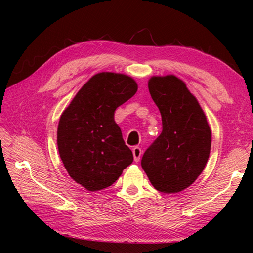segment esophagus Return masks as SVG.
Here are the masks:
<instances>
[{"label":"esophagus","mask_w":253,"mask_h":253,"mask_svg":"<svg viewBox=\"0 0 253 253\" xmlns=\"http://www.w3.org/2000/svg\"><path fill=\"white\" fill-rule=\"evenodd\" d=\"M142 148L138 146H135L132 148V155H134V160L135 162H138L140 160V156H142Z\"/></svg>","instance_id":"1"}]
</instances>
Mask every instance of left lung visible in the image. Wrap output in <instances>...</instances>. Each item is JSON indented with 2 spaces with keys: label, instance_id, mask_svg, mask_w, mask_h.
<instances>
[{
  "label": "left lung",
  "instance_id": "8db88e82",
  "mask_svg": "<svg viewBox=\"0 0 253 253\" xmlns=\"http://www.w3.org/2000/svg\"><path fill=\"white\" fill-rule=\"evenodd\" d=\"M148 89L161 111L163 130L140 164L157 191L177 193L203 172L211 149V129L196 98L177 77H152Z\"/></svg>",
  "mask_w": 253,
  "mask_h": 253
}]
</instances>
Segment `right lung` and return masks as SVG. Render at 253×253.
Here are the masks:
<instances>
[{"mask_svg": "<svg viewBox=\"0 0 253 253\" xmlns=\"http://www.w3.org/2000/svg\"><path fill=\"white\" fill-rule=\"evenodd\" d=\"M136 91L130 77L100 72L83 85L60 117V157L71 178L88 191L110 186L134 161L114 114Z\"/></svg>", "mask_w": 253, "mask_h": 253, "instance_id": "obj_1", "label": "right lung"}]
</instances>
